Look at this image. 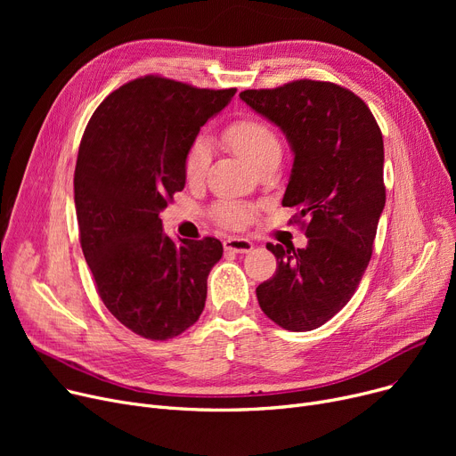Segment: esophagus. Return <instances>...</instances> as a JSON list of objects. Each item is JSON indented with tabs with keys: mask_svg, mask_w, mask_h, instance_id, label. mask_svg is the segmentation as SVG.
Wrapping results in <instances>:
<instances>
[{
	"mask_svg": "<svg viewBox=\"0 0 456 456\" xmlns=\"http://www.w3.org/2000/svg\"><path fill=\"white\" fill-rule=\"evenodd\" d=\"M224 248L227 251H232V253H249L253 249V242L248 240V238H227V240L224 242Z\"/></svg>",
	"mask_w": 456,
	"mask_h": 456,
	"instance_id": "1",
	"label": "esophagus"
}]
</instances>
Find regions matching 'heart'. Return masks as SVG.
Masks as SVG:
<instances>
[{"mask_svg":"<svg viewBox=\"0 0 456 456\" xmlns=\"http://www.w3.org/2000/svg\"><path fill=\"white\" fill-rule=\"evenodd\" d=\"M224 138L234 150L238 157H242L248 164L255 166L258 160L270 155L281 153V142L272 127L256 118H240L227 126L224 131ZM210 160L208 143L203 138H198L190 143L184 157V177L188 183H198L205 172ZM216 220L225 227H244L251 222L253 210L242 205H220L216 208Z\"/></svg>","mask_w":456,"mask_h":456,"instance_id":"1","label":"heart"}]
</instances>
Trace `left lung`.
Returning a JSON list of instances; mask_svg holds the SVG:
<instances>
[{
  "label": "left lung",
  "mask_w": 456,
  "mask_h": 456,
  "mask_svg": "<svg viewBox=\"0 0 456 456\" xmlns=\"http://www.w3.org/2000/svg\"><path fill=\"white\" fill-rule=\"evenodd\" d=\"M240 100L270 119L294 151L282 207L297 210L308 244H268L277 258L258 284V305L294 332L313 330L347 305L373 251L380 212L385 143L368 105L329 81L299 79L277 88L244 90Z\"/></svg>",
  "instance_id": "8db88e82"
}]
</instances>
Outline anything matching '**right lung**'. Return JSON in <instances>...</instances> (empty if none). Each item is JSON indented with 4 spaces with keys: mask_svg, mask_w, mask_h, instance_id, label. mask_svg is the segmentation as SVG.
I'll return each instance as SVG.
<instances>
[{
    "mask_svg": "<svg viewBox=\"0 0 456 456\" xmlns=\"http://www.w3.org/2000/svg\"><path fill=\"white\" fill-rule=\"evenodd\" d=\"M234 92L138 77L85 129L74 175L83 255L109 313L142 338H175L205 308L224 246L212 236L175 244L159 214L184 188L190 143Z\"/></svg>",
    "mask_w": 456,
    "mask_h": 456,
    "instance_id": "obj_1",
    "label": "right lung"
}]
</instances>
